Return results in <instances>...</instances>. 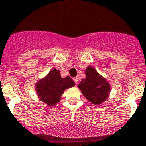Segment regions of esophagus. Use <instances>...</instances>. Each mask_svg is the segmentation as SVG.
Segmentation results:
<instances>
[{
    "instance_id": "esophagus-1",
    "label": "esophagus",
    "mask_w": 146,
    "mask_h": 146,
    "mask_svg": "<svg viewBox=\"0 0 146 146\" xmlns=\"http://www.w3.org/2000/svg\"><path fill=\"white\" fill-rule=\"evenodd\" d=\"M73 80H74V82L75 83V84H78V82H79V79H78L77 77H75V78L73 79Z\"/></svg>"
}]
</instances>
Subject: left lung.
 Segmentation results:
<instances>
[{"label":"left lung","mask_w":146,"mask_h":146,"mask_svg":"<svg viewBox=\"0 0 146 146\" xmlns=\"http://www.w3.org/2000/svg\"><path fill=\"white\" fill-rule=\"evenodd\" d=\"M86 78L78 85L85 98L95 105L105 101L110 93V84L105 78L99 74L92 66H88L85 70Z\"/></svg>","instance_id":"1"}]
</instances>
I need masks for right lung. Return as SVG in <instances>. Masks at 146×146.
Returning <instances> with one entry per match:
<instances>
[{"label": "right lung", "instance_id": "right-lung-1", "mask_svg": "<svg viewBox=\"0 0 146 146\" xmlns=\"http://www.w3.org/2000/svg\"><path fill=\"white\" fill-rule=\"evenodd\" d=\"M75 85V82L71 77L62 78L60 71L54 68L36 83V92L39 99L51 107L60 101L61 96L66 89Z\"/></svg>", "mask_w": 146, "mask_h": 146}]
</instances>
